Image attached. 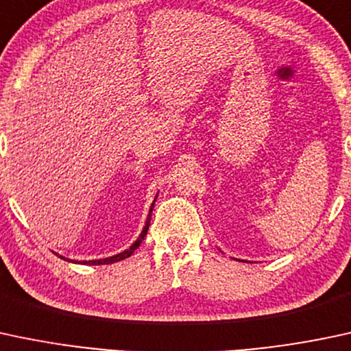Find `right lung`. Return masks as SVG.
I'll list each match as a JSON object with an SVG mask.
<instances>
[{
	"instance_id": "right-lung-1",
	"label": "right lung",
	"mask_w": 351,
	"mask_h": 351,
	"mask_svg": "<svg viewBox=\"0 0 351 351\" xmlns=\"http://www.w3.org/2000/svg\"><path fill=\"white\" fill-rule=\"evenodd\" d=\"M156 199H157V197H156ZM156 199H154V202H156ZM154 202H152L151 208H149V214H147V219H145V226H144V228H143V232H141L139 237H137L136 242H134L132 245L129 247L128 250L121 252V254H117V255H112V257H108V258H99V261H86V262H82V263H89V265H104V263H114V262H119V261H124V258L131 257V255L134 254V250H136L137 247H139L141 243H143L144 237H145V235H147L149 223H151L152 208H154ZM56 255H58V254H56ZM61 258H64V257H61ZM64 261H68V262H74V261H69V258H64ZM74 263H76V262H74Z\"/></svg>"
}]
</instances>
